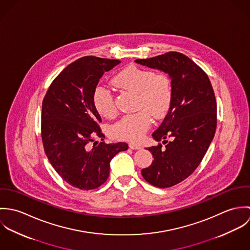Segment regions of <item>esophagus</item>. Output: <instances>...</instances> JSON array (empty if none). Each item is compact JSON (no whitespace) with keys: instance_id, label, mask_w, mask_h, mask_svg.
<instances>
[{"instance_id":"1","label":"esophagus","mask_w":250,"mask_h":250,"mask_svg":"<svg viewBox=\"0 0 250 250\" xmlns=\"http://www.w3.org/2000/svg\"><path fill=\"white\" fill-rule=\"evenodd\" d=\"M129 147L133 150H139V149H142L143 146L141 144H138V143H129Z\"/></svg>"}]
</instances>
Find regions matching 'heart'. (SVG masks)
Returning a JSON list of instances; mask_svg holds the SVG:
<instances>
[{"label": "heart", "instance_id": "heart-1", "mask_svg": "<svg viewBox=\"0 0 250 250\" xmlns=\"http://www.w3.org/2000/svg\"><path fill=\"white\" fill-rule=\"evenodd\" d=\"M113 83L130 92L136 93V113L123 116L111 128L113 138L121 141L139 142L152 124V116L163 118L172 103V86L165 74H156L149 69L129 65L118 72ZM93 105L104 117L112 118L117 114L112 92L104 85H97L92 95Z\"/></svg>", "mask_w": 250, "mask_h": 250}]
</instances>
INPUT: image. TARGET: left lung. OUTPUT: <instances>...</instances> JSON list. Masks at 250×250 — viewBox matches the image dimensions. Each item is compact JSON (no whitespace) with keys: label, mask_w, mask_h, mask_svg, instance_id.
<instances>
[{"label":"left lung","mask_w":250,"mask_h":250,"mask_svg":"<svg viewBox=\"0 0 250 250\" xmlns=\"http://www.w3.org/2000/svg\"><path fill=\"white\" fill-rule=\"evenodd\" d=\"M137 63L165 72L172 86V103L160 127L152 134L166 144L146 148L153 155L143 178L158 188H169L188 178L199 166L212 143L216 128V103L207 74L187 56L168 52Z\"/></svg>","instance_id":"8db88e82"}]
</instances>
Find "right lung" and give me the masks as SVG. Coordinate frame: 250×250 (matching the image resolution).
Wrapping results in <instances>:
<instances>
[{
  "label": "right lung",
  "mask_w": 250,
  "mask_h": 250,
  "mask_svg": "<svg viewBox=\"0 0 250 250\" xmlns=\"http://www.w3.org/2000/svg\"><path fill=\"white\" fill-rule=\"evenodd\" d=\"M117 60L83 57L61 72L42 103L41 135L45 153L58 174L72 187L93 189L107 181L109 163L125 143L95 142L101 133L100 114L92 95L105 72L120 63Z\"/></svg>",
  "instance_id": "add662e5"
}]
</instances>
